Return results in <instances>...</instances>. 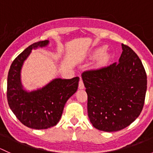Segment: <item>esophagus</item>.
Instances as JSON below:
<instances>
[{"label":"esophagus","instance_id":"esophagus-1","mask_svg":"<svg viewBox=\"0 0 153 153\" xmlns=\"http://www.w3.org/2000/svg\"><path fill=\"white\" fill-rule=\"evenodd\" d=\"M78 88H79L80 89H83L84 88V82H83V81H82V79H81V78H80L79 84H78Z\"/></svg>","mask_w":153,"mask_h":153}]
</instances>
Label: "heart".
<instances>
[{"instance_id": "obj_1", "label": "heart", "mask_w": 153, "mask_h": 153, "mask_svg": "<svg viewBox=\"0 0 153 153\" xmlns=\"http://www.w3.org/2000/svg\"><path fill=\"white\" fill-rule=\"evenodd\" d=\"M103 52H104V49H103V48L98 49V50L95 52V54H94V56L95 57L98 56V55H101ZM109 54H107V53L103 54V55H101V58H100L99 61H98V65L99 66L104 65V64H105L106 63L109 61Z\"/></svg>"}]
</instances>
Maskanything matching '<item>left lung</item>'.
Returning <instances> with one entry per match:
<instances>
[{
	"mask_svg": "<svg viewBox=\"0 0 153 153\" xmlns=\"http://www.w3.org/2000/svg\"><path fill=\"white\" fill-rule=\"evenodd\" d=\"M118 63L82 73L87 93L88 116L92 126L115 132L130 125L144 104L146 74L141 59L128 46L121 44Z\"/></svg>",
	"mask_w": 153,
	"mask_h": 153,
	"instance_id": "left-lung-1",
	"label": "left lung"
}]
</instances>
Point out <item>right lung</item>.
I'll return each mask as SVG.
<instances>
[{
	"mask_svg": "<svg viewBox=\"0 0 153 153\" xmlns=\"http://www.w3.org/2000/svg\"><path fill=\"white\" fill-rule=\"evenodd\" d=\"M49 41L34 43L13 61L7 78V101L11 110L23 124L35 129H48L60 121L64 105L78 87L79 78H55L44 87L28 91L23 88L21 70L31 51L46 47Z\"/></svg>",
	"mask_w": 153,
	"mask_h": 153,
	"instance_id": "right-lung-1",
	"label": "right lung"
}]
</instances>
